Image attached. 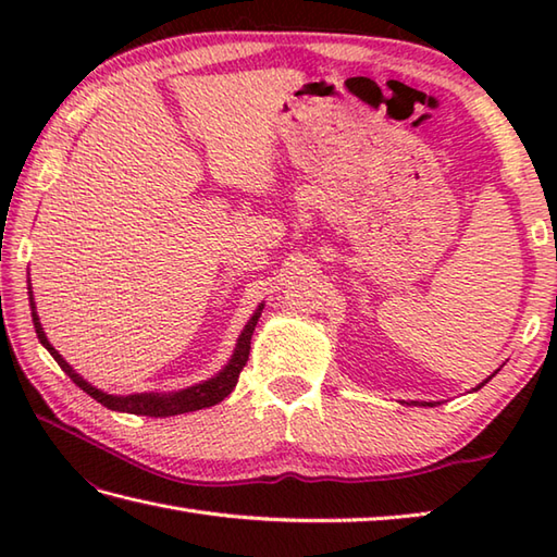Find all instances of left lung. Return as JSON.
Here are the masks:
<instances>
[{
    "instance_id": "1",
    "label": "left lung",
    "mask_w": 557,
    "mask_h": 557,
    "mask_svg": "<svg viewBox=\"0 0 557 557\" xmlns=\"http://www.w3.org/2000/svg\"><path fill=\"white\" fill-rule=\"evenodd\" d=\"M491 377H493V375H491ZM491 377H486V381H483V383H488V381H491ZM483 383H481L479 387H483ZM423 407H425V405H423ZM429 407H433V405H431V401H429Z\"/></svg>"
}]
</instances>
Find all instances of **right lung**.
I'll return each mask as SVG.
<instances>
[{
	"mask_svg": "<svg viewBox=\"0 0 557 557\" xmlns=\"http://www.w3.org/2000/svg\"><path fill=\"white\" fill-rule=\"evenodd\" d=\"M28 294H30V299H33V292H28ZM30 309H33L35 333H38V339L42 342V347L52 354L54 361L62 366V371L83 389V393H88L92 399H98L102 407L114 409V411L140 413V417L162 419V417H176V413H186V411L212 407V405H218V401H222L224 397L232 393L236 381H239L242 369H244L246 361H248V351H251V335H253L256 323H258V318H260V311H263V304L258 306L256 313L251 315V321H248L246 327L242 330L239 339H236V349L232 354L230 363L224 366V369L215 377H210V381H206V383H198V385H191V387H186V389H180V393H144V395H126V397L108 395V393H102V389L92 387L90 383L83 381V377L62 359V354H59L50 345V342H47L45 330L40 325L38 313H35V304L33 301H30Z\"/></svg>",
	"mask_w": 557,
	"mask_h": 557,
	"instance_id": "1",
	"label": "right lung"
}]
</instances>
